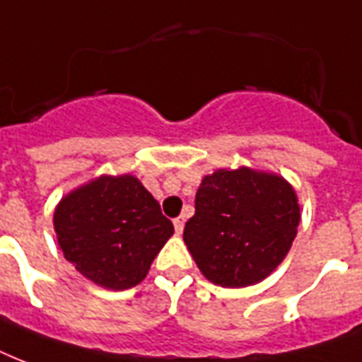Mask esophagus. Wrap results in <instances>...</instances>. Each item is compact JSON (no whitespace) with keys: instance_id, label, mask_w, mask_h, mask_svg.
Listing matches in <instances>:
<instances>
[{"instance_id":"obj_1","label":"esophagus","mask_w":362,"mask_h":362,"mask_svg":"<svg viewBox=\"0 0 362 362\" xmlns=\"http://www.w3.org/2000/svg\"><path fill=\"white\" fill-rule=\"evenodd\" d=\"M173 228H175V232H177V234H181V232H183V228H185L183 217H177V219H173Z\"/></svg>"}]
</instances>
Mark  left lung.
I'll return each mask as SVG.
<instances>
[{
  "label": "left lung",
  "mask_w": 362,
  "mask_h": 362,
  "mask_svg": "<svg viewBox=\"0 0 362 362\" xmlns=\"http://www.w3.org/2000/svg\"><path fill=\"white\" fill-rule=\"evenodd\" d=\"M183 240L204 276L221 287L262 281L285 259L300 223L293 187L240 168L202 179Z\"/></svg>",
  "instance_id": "1"
}]
</instances>
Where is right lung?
<instances>
[{"label":"right lung","mask_w":362,"mask_h":362,"mask_svg":"<svg viewBox=\"0 0 362 362\" xmlns=\"http://www.w3.org/2000/svg\"><path fill=\"white\" fill-rule=\"evenodd\" d=\"M54 230L64 257L83 276L122 291L143 281L173 225L136 177L103 175L58 204Z\"/></svg>","instance_id":"1"}]
</instances>
